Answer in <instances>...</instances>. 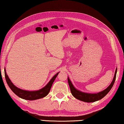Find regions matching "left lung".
I'll use <instances>...</instances> for the list:
<instances>
[{
    "instance_id": "left-lung-1",
    "label": "left lung",
    "mask_w": 124,
    "mask_h": 124,
    "mask_svg": "<svg viewBox=\"0 0 124 124\" xmlns=\"http://www.w3.org/2000/svg\"><path fill=\"white\" fill-rule=\"evenodd\" d=\"M116 73L117 69H116L114 79L113 80V81H112L111 83L110 84V85L105 89V90H104L102 91H101V92L99 93H97V94H89V93H83L77 90V89L74 87L73 85L72 84L71 82L70 81V79H69V78H68L69 85L70 86V91H71V94L73 95V96L75 97V98L76 99H77L86 102H95L96 101L101 99L103 98L111 89L114 83H115L116 76Z\"/></svg>"
}]
</instances>
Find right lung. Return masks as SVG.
I'll return each instance as SVG.
<instances>
[{
    "label": "right lung",
    "instance_id": "right-lung-1",
    "mask_svg": "<svg viewBox=\"0 0 124 124\" xmlns=\"http://www.w3.org/2000/svg\"><path fill=\"white\" fill-rule=\"evenodd\" d=\"M5 78L6 79V81L8 85V86L10 87L11 90L13 91V93H15L17 96H18L19 98L23 99L25 100H34L39 99L43 98L44 97L46 96V95L49 94V91L50 90V89L52 86L53 83H54L55 79L59 73H58L55 74L54 77L52 78L50 81L49 82L48 84L44 87L43 89H40V90L38 91H29L26 90H23L22 89H19L18 87H16L13 84L11 83L10 80L8 78V76L7 75L6 71H5Z\"/></svg>",
    "mask_w": 124,
    "mask_h": 124
}]
</instances>
